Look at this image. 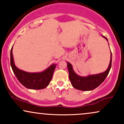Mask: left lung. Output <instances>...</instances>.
I'll use <instances>...</instances> for the list:
<instances>
[{
	"label": "left lung",
	"instance_id": "8db88e82",
	"mask_svg": "<svg viewBox=\"0 0 124 124\" xmlns=\"http://www.w3.org/2000/svg\"><path fill=\"white\" fill-rule=\"evenodd\" d=\"M106 40L108 41L107 39L104 36H102ZM110 56V62L109 66L107 69L104 72L101 73L94 74V75H89L86 77H81L74 72L73 69L71 65L69 62L68 63V69L69 71V78L70 80L71 84L76 89L81 91H91L93 90L100 85L108 74L110 69L111 67V52Z\"/></svg>",
	"mask_w": 124,
	"mask_h": 124
}]
</instances>
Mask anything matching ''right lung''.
I'll return each instance as SVG.
<instances>
[{
    "instance_id": "add662e5",
    "label": "right lung",
    "mask_w": 124,
    "mask_h": 124,
    "mask_svg": "<svg viewBox=\"0 0 124 124\" xmlns=\"http://www.w3.org/2000/svg\"><path fill=\"white\" fill-rule=\"evenodd\" d=\"M13 47L10 52V64L13 72L18 81L29 89H41L48 85L56 68L55 64L51 65L47 69L40 73H29L19 69L15 65L13 59Z\"/></svg>"
}]
</instances>
